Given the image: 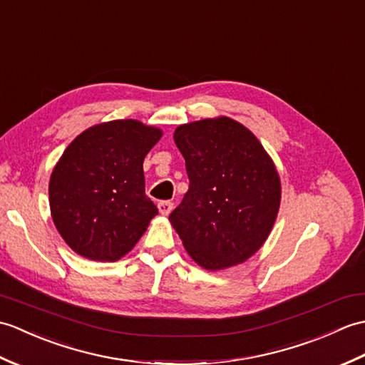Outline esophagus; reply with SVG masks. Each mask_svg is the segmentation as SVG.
<instances>
[{
    "label": "esophagus",
    "mask_w": 365,
    "mask_h": 365,
    "mask_svg": "<svg viewBox=\"0 0 365 365\" xmlns=\"http://www.w3.org/2000/svg\"><path fill=\"white\" fill-rule=\"evenodd\" d=\"M158 209H159V212H160L162 215L167 217L170 212H172L173 203H172V201H160V203L158 205Z\"/></svg>",
    "instance_id": "obj_1"
}]
</instances>
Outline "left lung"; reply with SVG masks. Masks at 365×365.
I'll list each match as a JSON object with an SVG mask.
<instances>
[{"label": "left lung", "instance_id": "8db88e82", "mask_svg": "<svg viewBox=\"0 0 365 365\" xmlns=\"http://www.w3.org/2000/svg\"><path fill=\"white\" fill-rule=\"evenodd\" d=\"M173 139L190 184L168 220L185 251L210 272L245 262L270 236L279 210L273 159L248 128L225 115L180 125Z\"/></svg>", "mask_w": 365, "mask_h": 365}]
</instances>
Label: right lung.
<instances>
[{"instance_id": "obj_1", "label": "right lung", "mask_w": 365, "mask_h": 365, "mask_svg": "<svg viewBox=\"0 0 365 365\" xmlns=\"http://www.w3.org/2000/svg\"><path fill=\"white\" fill-rule=\"evenodd\" d=\"M162 134L139 120L104 121L62 153L48 185L50 209L76 255L115 262L147 231L158 207L145 195L143 159Z\"/></svg>"}]
</instances>
